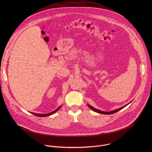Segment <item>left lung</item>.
Returning a JSON list of instances; mask_svg holds the SVG:
<instances>
[{"mask_svg": "<svg viewBox=\"0 0 152 152\" xmlns=\"http://www.w3.org/2000/svg\"><path fill=\"white\" fill-rule=\"evenodd\" d=\"M130 103H129V104H128L125 105V106H124V107H121V108H120L115 109V110H112V111H110V112H104V111H102V110H98V109H97L95 108H94V107H91V105H88V107H89L92 110H94V111H95V112H97V113H101V114H106V115H109V114H112V113H115V112H118V111H119V110H121L122 109H123L124 108H125L126 106H127V105H128V104H129Z\"/></svg>", "mask_w": 152, "mask_h": 152, "instance_id": "1", "label": "left lung"}]
</instances>
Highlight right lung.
Returning <instances> with one entry per match:
<instances>
[{
	"label": "right lung",
	"mask_w": 152,
	"mask_h": 152,
	"mask_svg": "<svg viewBox=\"0 0 152 152\" xmlns=\"http://www.w3.org/2000/svg\"><path fill=\"white\" fill-rule=\"evenodd\" d=\"M61 108V106H60L58 108L56 109V110H54V111L50 112V113H45V114H40V113H33V112H31L32 114H33L34 115H36L37 116H39V117H45V116H50V115H53V113H54L55 112H56L58 110V109H60Z\"/></svg>",
	"instance_id": "right-lung-1"
}]
</instances>
